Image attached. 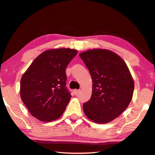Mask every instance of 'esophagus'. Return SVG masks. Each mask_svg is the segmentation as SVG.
Segmentation results:
<instances>
[{"label": "esophagus", "mask_w": 155, "mask_h": 155, "mask_svg": "<svg viewBox=\"0 0 155 155\" xmlns=\"http://www.w3.org/2000/svg\"><path fill=\"white\" fill-rule=\"evenodd\" d=\"M79 92H80V90H77V89H75V90H74V93L75 95L78 94Z\"/></svg>", "instance_id": "1"}]
</instances>
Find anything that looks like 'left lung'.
<instances>
[{
    "label": "left lung",
    "mask_w": 155,
    "mask_h": 155,
    "mask_svg": "<svg viewBox=\"0 0 155 155\" xmlns=\"http://www.w3.org/2000/svg\"><path fill=\"white\" fill-rule=\"evenodd\" d=\"M93 80L91 99L83 104L91 121L105 124L118 117L131 101L134 82L126 62L114 52L89 50L79 54Z\"/></svg>",
    "instance_id": "obj_1"
}]
</instances>
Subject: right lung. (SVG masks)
Listing matches in <instances>:
<instances>
[{
  "mask_svg": "<svg viewBox=\"0 0 155 155\" xmlns=\"http://www.w3.org/2000/svg\"><path fill=\"white\" fill-rule=\"evenodd\" d=\"M77 54L70 48L45 51L33 61L20 82V95L32 116L49 122L62 116L71 97L66 68Z\"/></svg>",
  "mask_w": 155,
  "mask_h": 155,
  "instance_id": "right-lung-1",
  "label": "right lung"
}]
</instances>
